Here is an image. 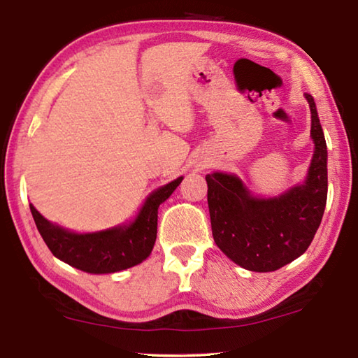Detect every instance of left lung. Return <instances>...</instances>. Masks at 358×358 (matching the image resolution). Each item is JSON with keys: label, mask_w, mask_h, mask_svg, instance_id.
Wrapping results in <instances>:
<instances>
[{"label": "left lung", "mask_w": 358, "mask_h": 358, "mask_svg": "<svg viewBox=\"0 0 358 358\" xmlns=\"http://www.w3.org/2000/svg\"><path fill=\"white\" fill-rule=\"evenodd\" d=\"M314 156L306 181L276 199H256L234 175L208 173V208L217 248L251 271H275L308 250L322 221L327 189V143L311 94Z\"/></svg>", "instance_id": "8db88e82"}]
</instances>
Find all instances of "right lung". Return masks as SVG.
I'll list each match as a JSON object with an SVG mask.
<instances>
[{"label": "right lung", "mask_w": 358, "mask_h": 358, "mask_svg": "<svg viewBox=\"0 0 358 358\" xmlns=\"http://www.w3.org/2000/svg\"><path fill=\"white\" fill-rule=\"evenodd\" d=\"M183 177L156 189L136 217L124 227L98 234L78 235L53 226L33 205H29L41 237L55 257L87 273H115L141 264L150 256L157 234V208L171 197Z\"/></svg>", "instance_id": "1"}]
</instances>
